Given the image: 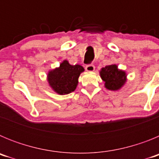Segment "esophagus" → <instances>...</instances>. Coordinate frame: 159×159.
<instances>
[{
  "label": "esophagus",
  "instance_id": "34e87169",
  "mask_svg": "<svg viewBox=\"0 0 159 159\" xmlns=\"http://www.w3.org/2000/svg\"><path fill=\"white\" fill-rule=\"evenodd\" d=\"M95 66L94 64H88V65L85 67V69L87 70L88 71H95Z\"/></svg>",
  "mask_w": 159,
  "mask_h": 159
}]
</instances>
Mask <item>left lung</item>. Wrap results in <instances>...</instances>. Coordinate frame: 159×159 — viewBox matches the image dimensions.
I'll return each mask as SVG.
<instances>
[{
    "mask_svg": "<svg viewBox=\"0 0 159 159\" xmlns=\"http://www.w3.org/2000/svg\"><path fill=\"white\" fill-rule=\"evenodd\" d=\"M102 80L105 82V87L108 90H119L126 81V73L118 69L116 64L107 65L100 71Z\"/></svg>",
    "mask_w": 159,
    "mask_h": 159,
    "instance_id": "1",
    "label": "left lung"
}]
</instances>
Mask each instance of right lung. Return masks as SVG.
<instances>
[{"mask_svg":"<svg viewBox=\"0 0 159 159\" xmlns=\"http://www.w3.org/2000/svg\"><path fill=\"white\" fill-rule=\"evenodd\" d=\"M84 69L82 66L71 65L67 60L60 64V67L48 73V80L50 86L60 95L74 92L78 84V79Z\"/></svg>","mask_w":159,"mask_h":159,"instance_id":"add662e5","label":"right lung"}]
</instances>
